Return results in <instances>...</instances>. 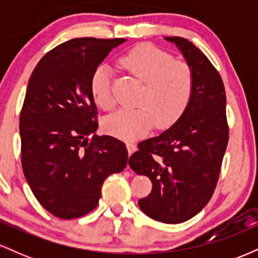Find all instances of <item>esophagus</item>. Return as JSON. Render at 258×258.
Returning a JSON list of instances; mask_svg holds the SVG:
<instances>
[{"label": "esophagus", "mask_w": 258, "mask_h": 258, "mask_svg": "<svg viewBox=\"0 0 258 258\" xmlns=\"http://www.w3.org/2000/svg\"><path fill=\"white\" fill-rule=\"evenodd\" d=\"M126 147H127V150H128L130 155H131L132 153H135L136 150H137V146H136L135 143H131V142H130V143H127Z\"/></svg>", "instance_id": "1"}]
</instances>
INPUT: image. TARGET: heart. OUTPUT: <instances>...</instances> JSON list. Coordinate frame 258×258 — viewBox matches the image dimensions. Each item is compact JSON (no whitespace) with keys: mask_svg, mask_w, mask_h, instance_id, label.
<instances>
[{"mask_svg":"<svg viewBox=\"0 0 258 258\" xmlns=\"http://www.w3.org/2000/svg\"><path fill=\"white\" fill-rule=\"evenodd\" d=\"M120 63L136 76L144 87L138 98V108L121 109L104 120L105 132L123 141L143 137L156 122L158 128H167L177 122L190 104L194 93V73L188 63L176 60L170 53L152 44L135 47L120 58ZM91 93L103 109L114 106L110 72L104 65L94 70Z\"/></svg>","mask_w":258,"mask_h":258,"instance_id":"b5f03b06","label":"heart"}]
</instances>
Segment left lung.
Listing matches in <instances>:
<instances>
[{
  "instance_id": "obj_1",
  "label": "left lung",
  "mask_w": 258,
  "mask_h": 258,
  "mask_svg": "<svg viewBox=\"0 0 258 258\" xmlns=\"http://www.w3.org/2000/svg\"><path fill=\"white\" fill-rule=\"evenodd\" d=\"M165 38L178 46L193 69V97L171 128L138 144L128 165L153 183L152 193L138 201L142 211L155 221L176 224L199 214L214 195L229 127L226 90L217 69L186 38Z\"/></svg>"
}]
</instances>
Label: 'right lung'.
<instances>
[{"label": "right lung", "mask_w": 258, "mask_h": 258, "mask_svg": "<svg viewBox=\"0 0 258 258\" xmlns=\"http://www.w3.org/2000/svg\"><path fill=\"white\" fill-rule=\"evenodd\" d=\"M125 41L73 38L47 52L29 80L19 117L23 172L38 203L61 220L96 209L106 177L127 165L123 142L96 135L90 87L94 70Z\"/></svg>", "instance_id": "right-lung-1"}]
</instances>
